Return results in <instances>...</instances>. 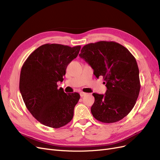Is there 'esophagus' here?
Masks as SVG:
<instances>
[{
  "label": "esophagus",
  "mask_w": 160,
  "mask_h": 160,
  "mask_svg": "<svg viewBox=\"0 0 160 160\" xmlns=\"http://www.w3.org/2000/svg\"><path fill=\"white\" fill-rule=\"evenodd\" d=\"M86 95H87V93H84V92H81V93H80V95H81V98H82V97H83V96Z\"/></svg>",
  "instance_id": "esophagus-1"
}]
</instances>
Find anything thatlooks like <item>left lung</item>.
<instances>
[{
	"label": "left lung",
	"instance_id": "1",
	"mask_svg": "<svg viewBox=\"0 0 160 160\" xmlns=\"http://www.w3.org/2000/svg\"><path fill=\"white\" fill-rule=\"evenodd\" d=\"M79 56L93 69L97 78L103 77L108 89L105 95L93 93V117L107 123L124 118L133 108L141 88L133 55L118 42L102 41L85 45Z\"/></svg>",
	"mask_w": 160,
	"mask_h": 160
}]
</instances>
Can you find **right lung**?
Listing matches in <instances>:
<instances>
[{
  "instance_id": "1",
  "label": "right lung",
  "mask_w": 160,
  "mask_h": 160,
  "mask_svg": "<svg viewBox=\"0 0 160 160\" xmlns=\"http://www.w3.org/2000/svg\"><path fill=\"white\" fill-rule=\"evenodd\" d=\"M81 46L45 44L28 57L21 68L19 89L27 108L38 122L52 128L69 123L80 99L57 88L66 69L78 55Z\"/></svg>"
}]
</instances>
